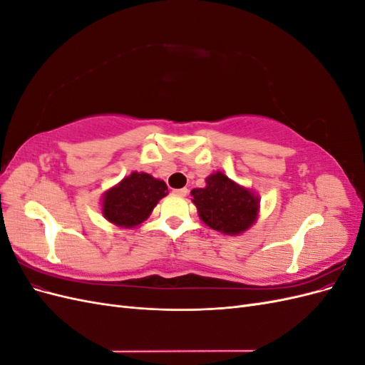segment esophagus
<instances>
[{
	"mask_svg": "<svg viewBox=\"0 0 365 365\" xmlns=\"http://www.w3.org/2000/svg\"><path fill=\"white\" fill-rule=\"evenodd\" d=\"M173 193L178 195V196H187V195H189V190H187L185 187H184V189H176V190H173Z\"/></svg>",
	"mask_w": 365,
	"mask_h": 365,
	"instance_id": "obj_1",
	"label": "esophagus"
}]
</instances>
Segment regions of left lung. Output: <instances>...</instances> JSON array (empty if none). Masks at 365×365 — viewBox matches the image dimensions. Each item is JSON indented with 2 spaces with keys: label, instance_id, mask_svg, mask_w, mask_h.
<instances>
[{
  "label": "left lung",
  "instance_id": "1",
  "mask_svg": "<svg viewBox=\"0 0 365 365\" xmlns=\"http://www.w3.org/2000/svg\"><path fill=\"white\" fill-rule=\"evenodd\" d=\"M192 202L197 216L212 230L227 236H239L257 222L260 197L250 187L240 185L216 170L205 178V187L193 189Z\"/></svg>",
  "mask_w": 365,
  "mask_h": 365
}]
</instances>
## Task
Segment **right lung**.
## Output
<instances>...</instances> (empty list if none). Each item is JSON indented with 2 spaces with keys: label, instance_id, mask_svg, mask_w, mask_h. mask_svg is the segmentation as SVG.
<instances>
[{
  "label": "right lung",
  "instance_id": "right-lung-1",
  "mask_svg": "<svg viewBox=\"0 0 365 365\" xmlns=\"http://www.w3.org/2000/svg\"><path fill=\"white\" fill-rule=\"evenodd\" d=\"M168 195V185L163 180L146 172H132L103 193L102 215L115 227L135 228Z\"/></svg>",
  "mask_w": 365,
  "mask_h": 365
}]
</instances>
